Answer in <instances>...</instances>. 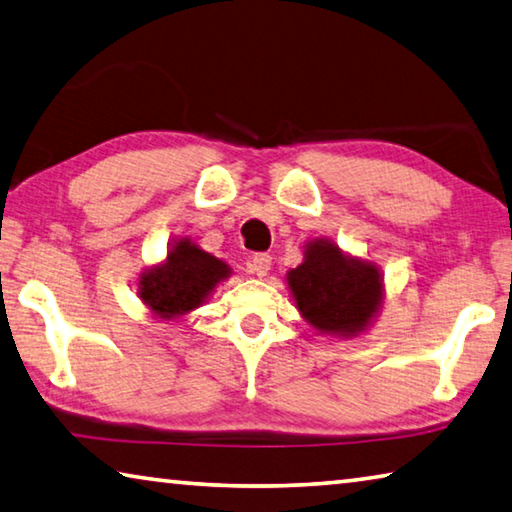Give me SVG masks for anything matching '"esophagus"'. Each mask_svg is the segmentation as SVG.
Masks as SVG:
<instances>
[{
    "label": "esophagus",
    "instance_id": "obj_1",
    "mask_svg": "<svg viewBox=\"0 0 512 512\" xmlns=\"http://www.w3.org/2000/svg\"><path fill=\"white\" fill-rule=\"evenodd\" d=\"M249 270L256 276H267L272 270V256L270 254H254L249 261Z\"/></svg>",
    "mask_w": 512,
    "mask_h": 512
}]
</instances>
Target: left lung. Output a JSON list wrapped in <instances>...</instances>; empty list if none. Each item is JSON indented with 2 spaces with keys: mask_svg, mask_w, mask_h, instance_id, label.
<instances>
[{
  "mask_svg": "<svg viewBox=\"0 0 512 512\" xmlns=\"http://www.w3.org/2000/svg\"><path fill=\"white\" fill-rule=\"evenodd\" d=\"M288 285L303 319L328 335L362 333L382 301L378 267L342 254L324 238L310 242L303 263L288 272Z\"/></svg>",
  "mask_w": 512,
  "mask_h": 512,
  "instance_id": "obj_1",
  "label": "left lung"
}]
</instances>
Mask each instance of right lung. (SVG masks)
<instances>
[{
  "label": "right lung",
  "instance_id": "1",
  "mask_svg": "<svg viewBox=\"0 0 512 512\" xmlns=\"http://www.w3.org/2000/svg\"><path fill=\"white\" fill-rule=\"evenodd\" d=\"M229 274L227 263L182 238L170 247L164 263L141 274L139 297L157 317L175 319L202 306Z\"/></svg>",
  "mask_w": 512,
  "mask_h": 512
}]
</instances>
